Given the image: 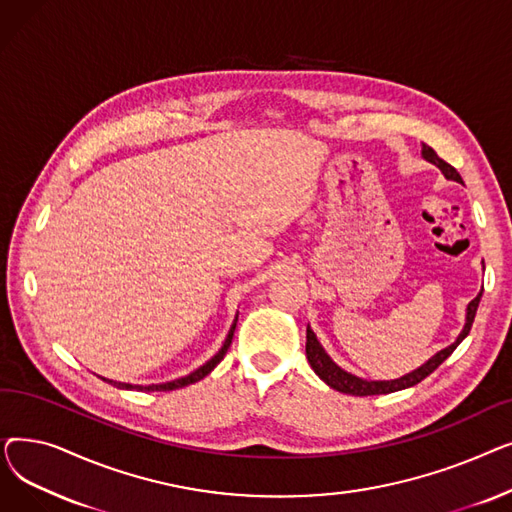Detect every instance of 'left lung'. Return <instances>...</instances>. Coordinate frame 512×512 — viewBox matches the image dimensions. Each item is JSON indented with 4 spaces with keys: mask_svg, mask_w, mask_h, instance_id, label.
Instances as JSON below:
<instances>
[{
    "mask_svg": "<svg viewBox=\"0 0 512 512\" xmlns=\"http://www.w3.org/2000/svg\"><path fill=\"white\" fill-rule=\"evenodd\" d=\"M421 155L427 159V161H432L434 166H438L440 170H442V174L448 178V180H456V182H463V178H461V174L456 172L450 164H446V161L442 159V157H438V153L429 147V145H425L423 143V147H421ZM479 301H481V292L477 294V297L467 305V324H465V328H463V332L459 334V338H456L450 346H446V348H442L440 353H436L432 359L429 361H425L419 369H415V371H411V373H407V375H402V378H398V380H388V382H367V380H361V378H357V375H353V373H348V371H344V369H340L330 357H328V353L324 351V348H321V344H319V340H317V336L313 334V330L307 326V348H305V353H307V361H309V365L313 367V371L319 375L321 380H324L330 388H334V390H338V392H344V394H353V396H371V394H390V392H396V390H405V388H411V386H415V384H419L421 380H425L429 373L432 371H436L452 353H454V348L459 346L463 340H465V336L469 334V330H471V326H473V319H475V313H477V307H479Z\"/></svg>",
    "mask_w": 512,
    "mask_h": 512,
    "instance_id": "left-lung-1",
    "label": "left lung"
}]
</instances>
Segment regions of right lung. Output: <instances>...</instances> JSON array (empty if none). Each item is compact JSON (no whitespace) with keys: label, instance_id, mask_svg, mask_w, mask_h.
I'll return each mask as SVG.
<instances>
[{"label":"right lung","instance_id":"1","mask_svg":"<svg viewBox=\"0 0 512 512\" xmlns=\"http://www.w3.org/2000/svg\"><path fill=\"white\" fill-rule=\"evenodd\" d=\"M234 328H236V319H234V324H232V328H230V332H228V336H226V340H224V346L220 348L218 353H215L205 365H201L199 369H195L193 373H188V375H184V378H180V380H172V382H166V384H151V386H132V384H122V382H112V380H105V382H110V384H114V386H118V388H122V390H143V392H170V390H178V388H184V386H188V384H195V382H199V380H203L207 373H211L213 371V367L218 365L222 359H224V355L228 353V348H230V344H232V336H234Z\"/></svg>","mask_w":512,"mask_h":512}]
</instances>
